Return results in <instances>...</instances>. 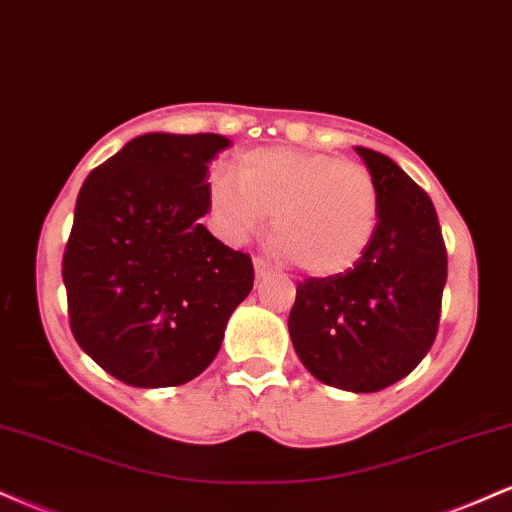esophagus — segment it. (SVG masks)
<instances>
[{"label":"esophagus","mask_w":512,"mask_h":512,"mask_svg":"<svg viewBox=\"0 0 512 512\" xmlns=\"http://www.w3.org/2000/svg\"><path fill=\"white\" fill-rule=\"evenodd\" d=\"M252 264H255V274H257V279H262V276H267V274H272V272H274L272 262L262 260V257H255V260H252Z\"/></svg>","instance_id":"esophagus-1"}]
</instances>
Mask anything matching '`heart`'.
Here are the masks:
<instances>
[{"mask_svg": "<svg viewBox=\"0 0 512 512\" xmlns=\"http://www.w3.org/2000/svg\"><path fill=\"white\" fill-rule=\"evenodd\" d=\"M207 202L219 231L243 243L272 214L274 250L303 272L342 274L378 228V187L361 163L320 151L267 146L238 158V178L216 173Z\"/></svg>", "mask_w": 512, "mask_h": 512, "instance_id": "1", "label": "heart"}]
</instances>
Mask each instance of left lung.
<instances>
[{"mask_svg": "<svg viewBox=\"0 0 512 512\" xmlns=\"http://www.w3.org/2000/svg\"><path fill=\"white\" fill-rule=\"evenodd\" d=\"M354 149L378 187V228L349 272L298 284L289 334L320 383L378 392L431 349L448 255L431 197L390 156Z\"/></svg>", "mask_w": 512, "mask_h": 512, "instance_id": "obj_1", "label": "left lung"}]
</instances>
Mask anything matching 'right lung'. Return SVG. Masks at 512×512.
<instances>
[{
	"label": "right lung",
	"mask_w": 512,
	"mask_h": 512,
	"mask_svg": "<svg viewBox=\"0 0 512 512\" xmlns=\"http://www.w3.org/2000/svg\"><path fill=\"white\" fill-rule=\"evenodd\" d=\"M228 146L223 134L149 132L81 185L62 262L69 325L122 383H190L252 291L250 257L202 223L209 163Z\"/></svg>",
	"instance_id": "right-lung-1"
}]
</instances>
